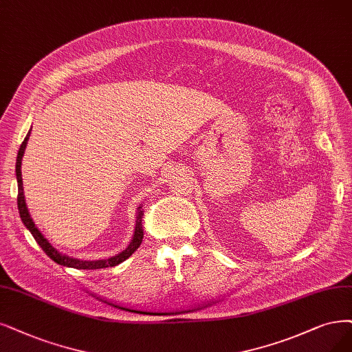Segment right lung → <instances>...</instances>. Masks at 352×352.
Returning a JSON list of instances; mask_svg holds the SVG:
<instances>
[{
	"instance_id": "right-lung-1",
	"label": "right lung",
	"mask_w": 352,
	"mask_h": 352,
	"mask_svg": "<svg viewBox=\"0 0 352 352\" xmlns=\"http://www.w3.org/2000/svg\"><path fill=\"white\" fill-rule=\"evenodd\" d=\"M32 129L29 130V133L25 135L21 146L19 149L17 153V162H16V178H17V186H19V196H17V207H19V213L21 217V222L24 223V226L29 229V232L33 235V238L36 239V242L41 245V248L46 252V255L54 259V261L59 265L63 267H69V268H76V270H98V268H106V267H114L117 264H120L123 261L132 255L142 243L143 239V226H142V217H143V209H142V204L138 207V212H136V225H135V232H133V236L132 241H130L129 246L126 250H123L122 252H119L114 256H110L107 259H97V261H84V259H78L69 255H65L62 252H59L56 248L52 246V243L42 235V232L37 229V226L34 225L33 219L29 213L28 209V204H25V197H24V191H23V178H21V160H23V155L25 151V146H28V140L30 136Z\"/></svg>"
}]
</instances>
